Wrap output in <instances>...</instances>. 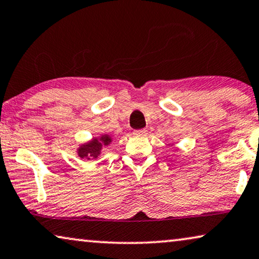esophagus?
<instances>
[{"label": "esophagus", "mask_w": 259, "mask_h": 259, "mask_svg": "<svg viewBox=\"0 0 259 259\" xmlns=\"http://www.w3.org/2000/svg\"><path fill=\"white\" fill-rule=\"evenodd\" d=\"M134 135L136 136H147L148 135V130L147 129H140V130H135Z\"/></svg>", "instance_id": "esophagus-1"}]
</instances>
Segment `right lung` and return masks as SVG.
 Masks as SVG:
<instances>
[{
  "label": "right lung",
  "instance_id": "right-lung-1",
  "mask_svg": "<svg viewBox=\"0 0 259 259\" xmlns=\"http://www.w3.org/2000/svg\"><path fill=\"white\" fill-rule=\"evenodd\" d=\"M110 142H111V138L109 137L108 135H102L100 138H94L93 141L81 145V147L78 148L77 154L81 158H87V159L97 158L101 154L102 147H103V145L110 144Z\"/></svg>",
  "mask_w": 259,
  "mask_h": 259
}]
</instances>
